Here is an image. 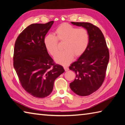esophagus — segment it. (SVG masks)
<instances>
[{"mask_svg":"<svg viewBox=\"0 0 125 125\" xmlns=\"http://www.w3.org/2000/svg\"><path fill=\"white\" fill-rule=\"evenodd\" d=\"M64 69L65 71H66V72L69 71V68L67 66H64Z\"/></svg>","mask_w":125,"mask_h":125,"instance_id":"1","label":"esophagus"}]
</instances>
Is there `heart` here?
I'll use <instances>...</instances> for the list:
<instances>
[{"mask_svg": "<svg viewBox=\"0 0 125 125\" xmlns=\"http://www.w3.org/2000/svg\"><path fill=\"white\" fill-rule=\"evenodd\" d=\"M56 36L48 34L44 39V45L48 52L54 56L59 51L58 41L64 42L65 50L56 55L54 60L62 65H67L73 61L74 57L83 54L89 43V33L85 28H77L67 23L60 25L55 31Z\"/></svg>", "mask_w": 125, "mask_h": 125, "instance_id": "obj_1", "label": "heart"}]
</instances>
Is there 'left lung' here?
<instances>
[{"mask_svg":"<svg viewBox=\"0 0 125 125\" xmlns=\"http://www.w3.org/2000/svg\"><path fill=\"white\" fill-rule=\"evenodd\" d=\"M71 23L87 30L89 43L85 52L69 68L76 74V78L69 85L76 94L88 96L96 92L104 81L109 61V49L99 27L89 22Z\"/></svg>","mask_w":125,"mask_h":125,"instance_id":"8db88e82","label":"left lung"}]
</instances>
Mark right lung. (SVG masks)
Instances as JSON below:
<instances>
[{"label":"right lung","mask_w":125,"mask_h":125,"mask_svg":"<svg viewBox=\"0 0 125 125\" xmlns=\"http://www.w3.org/2000/svg\"><path fill=\"white\" fill-rule=\"evenodd\" d=\"M53 22L29 25L15 43L14 67L22 87L35 98L49 95L54 80L64 72L62 65L54 62L44 45L45 36Z\"/></svg>","instance_id":"1"}]
</instances>
